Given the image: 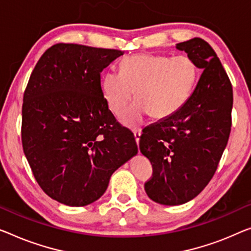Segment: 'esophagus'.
<instances>
[{"label": "esophagus", "instance_id": "34e87169", "mask_svg": "<svg viewBox=\"0 0 251 251\" xmlns=\"http://www.w3.org/2000/svg\"><path fill=\"white\" fill-rule=\"evenodd\" d=\"M133 133H134V137H135V142H136V144L138 145V143H140L141 130H137V129H135V130H133Z\"/></svg>", "mask_w": 251, "mask_h": 251}]
</instances>
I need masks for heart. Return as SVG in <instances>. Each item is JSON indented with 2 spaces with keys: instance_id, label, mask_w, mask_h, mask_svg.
Masks as SVG:
<instances>
[{
  "instance_id": "b5f03b06",
  "label": "heart",
  "mask_w": 251,
  "mask_h": 251,
  "mask_svg": "<svg viewBox=\"0 0 251 251\" xmlns=\"http://www.w3.org/2000/svg\"><path fill=\"white\" fill-rule=\"evenodd\" d=\"M196 80L197 65L189 56L135 54L123 59L119 73L104 74L101 91L116 116L123 114L135 91L138 101L123 116L125 124L133 125L148 113L156 119L175 114L189 98Z\"/></svg>"
}]
</instances>
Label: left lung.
Returning <instances> with one entry per match:
<instances>
[{"instance_id": "1", "label": "left lung", "mask_w": 251, "mask_h": 251, "mask_svg": "<svg viewBox=\"0 0 251 251\" xmlns=\"http://www.w3.org/2000/svg\"><path fill=\"white\" fill-rule=\"evenodd\" d=\"M176 47L203 72L184 106L147 127L140 138L153 168L145 192L169 206L192 201L214 176L230 136L233 104L229 76L208 43L193 38Z\"/></svg>"}]
</instances>
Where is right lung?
Masks as SVG:
<instances>
[{
    "mask_svg": "<svg viewBox=\"0 0 251 251\" xmlns=\"http://www.w3.org/2000/svg\"><path fill=\"white\" fill-rule=\"evenodd\" d=\"M124 51L56 44L33 69L22 104V147L48 196L85 206L106 192L119 167L136 155L130 130L116 121L100 73Z\"/></svg>",
    "mask_w": 251,
    "mask_h": 251,
    "instance_id": "add662e5",
    "label": "right lung"
}]
</instances>
